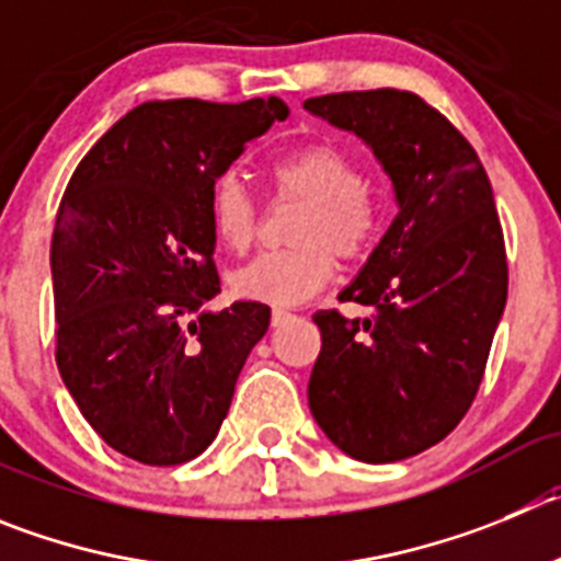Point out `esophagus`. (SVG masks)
Wrapping results in <instances>:
<instances>
[{
	"mask_svg": "<svg viewBox=\"0 0 561 561\" xmlns=\"http://www.w3.org/2000/svg\"><path fill=\"white\" fill-rule=\"evenodd\" d=\"M290 318H293L290 310H279V307H276L274 316H271V321H274V327H282V323L290 321Z\"/></svg>",
	"mask_w": 561,
	"mask_h": 561,
	"instance_id": "esophagus-1",
	"label": "esophagus"
}]
</instances>
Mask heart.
I'll list each match as a JSON object with an SVG mask.
<instances>
[{
  "label": "heart",
  "mask_w": 561,
  "mask_h": 561,
  "mask_svg": "<svg viewBox=\"0 0 561 561\" xmlns=\"http://www.w3.org/2000/svg\"><path fill=\"white\" fill-rule=\"evenodd\" d=\"M276 196L301 198L307 209L293 229L296 249L268 251L234 274V293L274 307L301 305L327 287L334 257L363 260L379 240L385 204L363 182L354 157L332 144H307L271 162ZM209 218L218 238L234 251L251 249L256 238V204L238 176H224L209 196Z\"/></svg>",
  "instance_id": "obj_1"
}]
</instances>
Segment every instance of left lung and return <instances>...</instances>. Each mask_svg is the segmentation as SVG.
Returning a JSON list of instances; mask_svg holds the SVG:
<instances>
[{
	"mask_svg": "<svg viewBox=\"0 0 561 561\" xmlns=\"http://www.w3.org/2000/svg\"><path fill=\"white\" fill-rule=\"evenodd\" d=\"M305 107L370 146L399 216L340 301L368 318L321 310L310 410L359 462L415 457L457 428L484 376L506 307V249L473 146L417 93H329Z\"/></svg>",
	"mask_w": 561,
	"mask_h": 561,
	"instance_id": "left-lung-1",
	"label": "left lung"
}]
</instances>
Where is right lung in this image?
Segmentation results:
<instances>
[{
    "label": "right lung",
    "mask_w": 561,
    "mask_h": 561,
    "mask_svg": "<svg viewBox=\"0 0 561 561\" xmlns=\"http://www.w3.org/2000/svg\"><path fill=\"white\" fill-rule=\"evenodd\" d=\"M282 99H169L115 122L82 157L51 234L55 359L93 432L144 465L216 439L271 307L221 293L209 196Z\"/></svg>",
    "instance_id": "add662e5"
}]
</instances>
